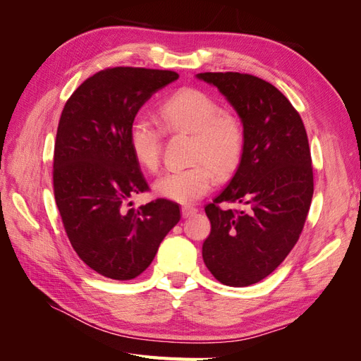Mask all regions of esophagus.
Masks as SVG:
<instances>
[{
	"instance_id": "obj_1",
	"label": "esophagus",
	"mask_w": 361,
	"mask_h": 361,
	"mask_svg": "<svg viewBox=\"0 0 361 361\" xmlns=\"http://www.w3.org/2000/svg\"><path fill=\"white\" fill-rule=\"evenodd\" d=\"M195 214H197V209H195V207H192V206H183L182 207V216L183 218H190Z\"/></svg>"
}]
</instances>
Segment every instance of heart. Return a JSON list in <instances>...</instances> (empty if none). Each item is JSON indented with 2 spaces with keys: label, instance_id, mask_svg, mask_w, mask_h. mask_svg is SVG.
<instances>
[{
  "label": "heart",
  "instance_id": "b5f03b06",
  "mask_svg": "<svg viewBox=\"0 0 361 361\" xmlns=\"http://www.w3.org/2000/svg\"><path fill=\"white\" fill-rule=\"evenodd\" d=\"M162 128L191 135L190 167L164 173L154 183L162 199L190 204L207 194L216 178L224 179L239 167L245 150V129L238 116L223 111L220 102L199 89H182L159 106ZM128 143L141 167L155 171L161 155V129L137 116L128 129Z\"/></svg>",
  "mask_w": 361,
  "mask_h": 361
}]
</instances>
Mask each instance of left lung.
<instances>
[{
	"mask_svg": "<svg viewBox=\"0 0 361 361\" xmlns=\"http://www.w3.org/2000/svg\"><path fill=\"white\" fill-rule=\"evenodd\" d=\"M245 129L244 157L232 180L206 204L211 233L202 248L204 265L226 286L264 280L297 244L313 195L309 140L300 114L274 85L238 72H204ZM238 201L243 212L221 210Z\"/></svg>",
	"mask_w": 361,
	"mask_h": 361,
	"instance_id": "obj_1",
	"label": "left lung"
}]
</instances>
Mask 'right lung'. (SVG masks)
Listing matches in <instances>:
<instances>
[{"label": "right lung", "mask_w": 361, "mask_h": 361, "mask_svg": "<svg viewBox=\"0 0 361 361\" xmlns=\"http://www.w3.org/2000/svg\"><path fill=\"white\" fill-rule=\"evenodd\" d=\"M171 71L113 68L94 73L63 108L54 147V195L76 255L113 280L140 276L180 220L179 204L158 199L128 207L147 182L128 143L133 118Z\"/></svg>", "instance_id": "add662e5"}]
</instances>
